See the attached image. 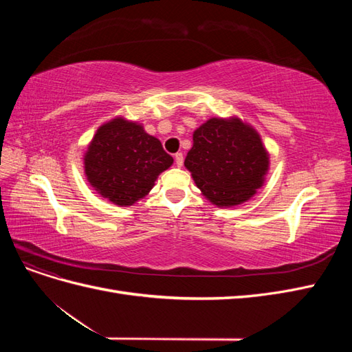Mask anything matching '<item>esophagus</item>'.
Masks as SVG:
<instances>
[{
    "mask_svg": "<svg viewBox=\"0 0 352 352\" xmlns=\"http://www.w3.org/2000/svg\"><path fill=\"white\" fill-rule=\"evenodd\" d=\"M175 162H176V166H177V167L182 166V164H184V154H182V153L175 154Z\"/></svg>",
    "mask_w": 352,
    "mask_h": 352,
    "instance_id": "34e87169",
    "label": "esophagus"
}]
</instances>
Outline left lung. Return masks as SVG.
<instances>
[{
	"label": "left lung",
	"instance_id": "8db88e82",
	"mask_svg": "<svg viewBox=\"0 0 352 352\" xmlns=\"http://www.w3.org/2000/svg\"><path fill=\"white\" fill-rule=\"evenodd\" d=\"M185 167L210 202L232 207L250 199L269 170L260 135L236 117L210 119L194 132Z\"/></svg>",
	"mask_w": 352,
	"mask_h": 352
}]
</instances>
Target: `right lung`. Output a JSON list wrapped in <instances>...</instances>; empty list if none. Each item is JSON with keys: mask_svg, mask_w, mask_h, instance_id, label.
<instances>
[{"mask_svg": "<svg viewBox=\"0 0 352 352\" xmlns=\"http://www.w3.org/2000/svg\"><path fill=\"white\" fill-rule=\"evenodd\" d=\"M85 175L104 198L132 206L153 189L158 175L173 164L157 138L122 117L102 124L85 154Z\"/></svg>", "mask_w": 352, "mask_h": 352, "instance_id": "right-lung-1", "label": "right lung"}]
</instances>
